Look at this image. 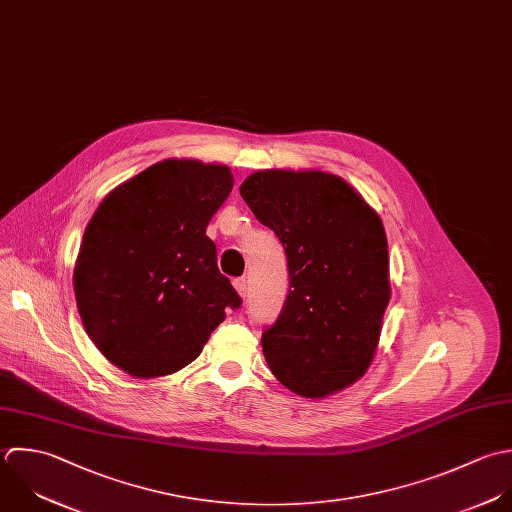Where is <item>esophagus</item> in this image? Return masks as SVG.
Instances as JSON below:
<instances>
[{"label":"esophagus","mask_w":512,"mask_h":512,"mask_svg":"<svg viewBox=\"0 0 512 512\" xmlns=\"http://www.w3.org/2000/svg\"><path fill=\"white\" fill-rule=\"evenodd\" d=\"M233 285H235L237 293L245 299V295H247V279H245V277H239V279H235V281H233Z\"/></svg>","instance_id":"34e87169"}]
</instances>
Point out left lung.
I'll list each match as a JSON object with an SVG mask.
<instances>
[{
    "instance_id": "8db88e82",
    "label": "left lung",
    "mask_w": 512,
    "mask_h": 512,
    "mask_svg": "<svg viewBox=\"0 0 512 512\" xmlns=\"http://www.w3.org/2000/svg\"><path fill=\"white\" fill-rule=\"evenodd\" d=\"M239 191L287 253L289 295L261 337L271 373L307 399L353 385L373 361L391 299L381 217L323 171H257Z\"/></svg>"
}]
</instances>
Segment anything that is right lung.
Here are the masks:
<instances>
[{"instance_id": "right-lung-1", "label": "right lung", "mask_w": 512, "mask_h": 512, "mask_svg": "<svg viewBox=\"0 0 512 512\" xmlns=\"http://www.w3.org/2000/svg\"><path fill=\"white\" fill-rule=\"evenodd\" d=\"M233 189L225 165L165 159L115 187L85 227L73 271L83 327L137 379L195 361L241 297L205 235Z\"/></svg>"}]
</instances>
